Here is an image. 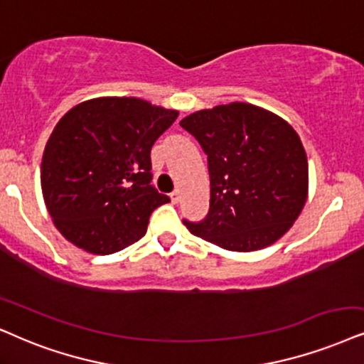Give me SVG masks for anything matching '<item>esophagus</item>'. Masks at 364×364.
<instances>
[{
	"label": "esophagus",
	"instance_id": "34e87169",
	"mask_svg": "<svg viewBox=\"0 0 364 364\" xmlns=\"http://www.w3.org/2000/svg\"><path fill=\"white\" fill-rule=\"evenodd\" d=\"M169 196H171V201H173L174 205H176V203H179V201H181V191H179V190H174Z\"/></svg>",
	"mask_w": 364,
	"mask_h": 364
}]
</instances>
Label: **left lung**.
I'll use <instances>...</instances> for the list:
<instances>
[{
	"label": "left lung",
	"mask_w": 364,
	"mask_h": 364,
	"mask_svg": "<svg viewBox=\"0 0 364 364\" xmlns=\"http://www.w3.org/2000/svg\"><path fill=\"white\" fill-rule=\"evenodd\" d=\"M208 156L210 210L193 235L232 252L272 245L307 200L309 168L291 124L245 102L216 105L179 122Z\"/></svg>",
	"instance_id": "left-lung-1"
}]
</instances>
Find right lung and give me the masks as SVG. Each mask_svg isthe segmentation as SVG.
Wrapping results in <instances>:
<instances>
[{
	"mask_svg": "<svg viewBox=\"0 0 364 364\" xmlns=\"http://www.w3.org/2000/svg\"><path fill=\"white\" fill-rule=\"evenodd\" d=\"M136 97L85 100L60 119L41 159V191L58 232L82 250L109 255L144 237L169 198L151 185V148L176 121Z\"/></svg>",
	"mask_w": 364,
	"mask_h": 364,
	"instance_id": "add662e5",
	"label": "right lung"
}]
</instances>
